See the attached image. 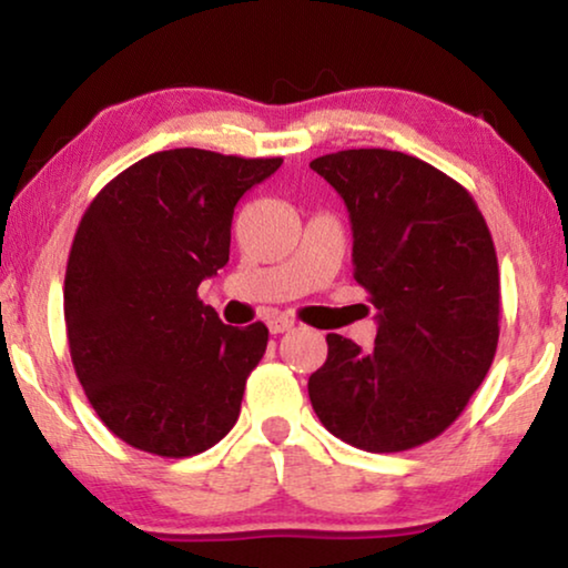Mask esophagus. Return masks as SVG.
Segmentation results:
<instances>
[{
	"instance_id": "34e87169",
	"label": "esophagus",
	"mask_w": 568,
	"mask_h": 568,
	"mask_svg": "<svg viewBox=\"0 0 568 568\" xmlns=\"http://www.w3.org/2000/svg\"><path fill=\"white\" fill-rule=\"evenodd\" d=\"M294 328V321L290 315H274V317H268V331L271 333H286V331H292Z\"/></svg>"
}]
</instances>
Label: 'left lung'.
Returning a JSON list of instances; mask_svg holds the SVG:
<instances>
[{
	"instance_id": "obj_1",
	"label": "left lung",
	"mask_w": 568,
	"mask_h": 568,
	"mask_svg": "<svg viewBox=\"0 0 568 568\" xmlns=\"http://www.w3.org/2000/svg\"><path fill=\"white\" fill-rule=\"evenodd\" d=\"M341 193L354 278L379 310L372 352L328 333L307 393L325 429L367 453L439 437L484 383L499 344V263L468 191L429 162L344 150L310 162Z\"/></svg>"
}]
</instances>
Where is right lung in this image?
<instances>
[{"label": "right lung", "mask_w": 568, "mask_h": 568, "mask_svg": "<svg viewBox=\"0 0 568 568\" xmlns=\"http://www.w3.org/2000/svg\"><path fill=\"white\" fill-rule=\"evenodd\" d=\"M282 162L154 152L84 209L64 276L69 354L90 406L126 445L191 457L235 426L268 328L224 325L199 284L230 261L240 196Z\"/></svg>", "instance_id": "1"}]
</instances>
